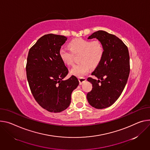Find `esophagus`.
Instances as JSON below:
<instances>
[{"label": "esophagus", "instance_id": "esophagus-1", "mask_svg": "<svg viewBox=\"0 0 150 150\" xmlns=\"http://www.w3.org/2000/svg\"><path fill=\"white\" fill-rule=\"evenodd\" d=\"M78 80L79 82V84L81 85L84 82V81H86V78L84 77H79V78H78Z\"/></svg>", "mask_w": 150, "mask_h": 150}]
</instances>
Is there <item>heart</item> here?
Wrapping results in <instances>:
<instances>
[{"instance_id": "1", "label": "heart", "mask_w": 150, "mask_h": 150, "mask_svg": "<svg viewBox=\"0 0 150 150\" xmlns=\"http://www.w3.org/2000/svg\"><path fill=\"white\" fill-rule=\"evenodd\" d=\"M69 49L62 48L59 56L63 62L68 66L74 64V54H80V63L75 65L71 70V74L77 77H82L87 74L91 67H96L104 56V47L99 40L75 38L68 44Z\"/></svg>"}]
</instances>
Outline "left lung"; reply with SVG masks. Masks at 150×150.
Returning <instances> with one entry per match:
<instances>
[{
    "label": "left lung",
    "instance_id": "left-lung-1",
    "mask_svg": "<svg viewBox=\"0 0 150 150\" xmlns=\"http://www.w3.org/2000/svg\"><path fill=\"white\" fill-rule=\"evenodd\" d=\"M96 38L103 44L104 56L89 77L92 90L87 94L91 106L103 109L111 106L123 91L130 73V57L127 47L116 36L99 30L88 36Z\"/></svg>",
    "mask_w": 150,
    "mask_h": 150
}]
</instances>
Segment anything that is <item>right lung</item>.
Returning a JSON list of instances; mask_svg holds the SVG:
<instances>
[{"label": "right lung", "mask_w": 150, "mask_h": 150, "mask_svg": "<svg viewBox=\"0 0 150 150\" xmlns=\"http://www.w3.org/2000/svg\"><path fill=\"white\" fill-rule=\"evenodd\" d=\"M67 38L47 34L40 38L29 50L26 75L33 96L38 103L51 112L65 110L71 102V94L79 84L74 75L63 78L68 69L59 56Z\"/></svg>", "instance_id": "add662e5"}]
</instances>
